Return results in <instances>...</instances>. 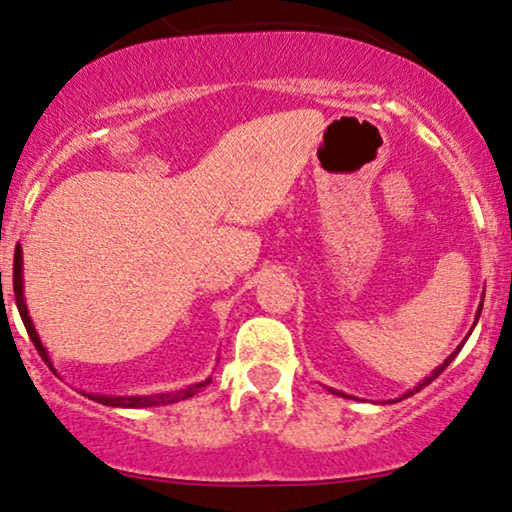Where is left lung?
Returning a JSON list of instances; mask_svg holds the SVG:
<instances>
[{
    "label": "left lung",
    "mask_w": 512,
    "mask_h": 512,
    "mask_svg": "<svg viewBox=\"0 0 512 512\" xmlns=\"http://www.w3.org/2000/svg\"><path fill=\"white\" fill-rule=\"evenodd\" d=\"M482 299H485V294H482ZM480 313H482V301H480L478 311H475V322H478V318H480ZM475 322H473V327H475ZM459 350H462V345H457V350H455V352H450V357H445V362H443V364H438V366H436V369H434V371H431V376H427V378H424V380H422V383H417V385L413 387V390H408L406 394H401V397H399L397 401H401V399H408V397H413V394H415V392H420V390H424V387H427V385L431 383V380H436L438 376H441V373H443L445 369H448V366H450V362H452V359H455V357H457V352H459ZM331 394H338V397L352 399V397H348V394H343V392H338V390H331ZM397 401H394V403H397Z\"/></svg>",
    "instance_id": "8db88e82"
}]
</instances>
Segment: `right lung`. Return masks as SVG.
Wrapping results in <instances>:
<instances>
[{
  "instance_id": "right-lung-1",
  "label": "right lung",
  "mask_w": 512,
  "mask_h": 512,
  "mask_svg": "<svg viewBox=\"0 0 512 512\" xmlns=\"http://www.w3.org/2000/svg\"><path fill=\"white\" fill-rule=\"evenodd\" d=\"M2 276V273H0ZM13 294H16V306H18V313L20 318H23V325L27 329V334H30L34 348L39 350V355L43 357V362H46L50 369H53V362H50L48 357V350L43 348L41 338L37 334V329H34V322L30 318V311H27V304H25V283H23V248H20V243L16 246V257H13ZM55 371V369H53ZM211 383V378L201 380V383H194V385H187L181 387V390H171V392H157V394H132V397H118V394H97V392H85L83 394L92 401L102 403V406H113V408H150V406H167V403H176V401H183V399H190L197 394L201 387H206Z\"/></svg>"
}]
</instances>
